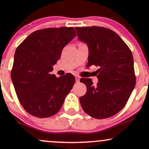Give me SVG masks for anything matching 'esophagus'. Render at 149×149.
<instances>
[{
	"label": "esophagus",
	"instance_id": "esophagus-1",
	"mask_svg": "<svg viewBox=\"0 0 149 149\" xmlns=\"http://www.w3.org/2000/svg\"><path fill=\"white\" fill-rule=\"evenodd\" d=\"M75 78H76V82H79L80 81V77L78 76H75Z\"/></svg>",
	"mask_w": 149,
	"mask_h": 149
}]
</instances>
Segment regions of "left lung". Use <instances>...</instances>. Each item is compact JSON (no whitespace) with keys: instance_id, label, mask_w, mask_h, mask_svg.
Here are the masks:
<instances>
[{"instance_id":"1","label":"left lung","mask_w":149,"mask_h":149,"mask_svg":"<svg viewBox=\"0 0 149 149\" xmlns=\"http://www.w3.org/2000/svg\"><path fill=\"white\" fill-rule=\"evenodd\" d=\"M78 39L88 46L87 67L95 65L98 83L81 78L87 92L80 97L83 111L97 119L111 117L127 104L136 84L134 59L126 43L117 33L100 26L76 27Z\"/></svg>"}]
</instances>
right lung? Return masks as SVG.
<instances>
[{
	"mask_svg": "<svg viewBox=\"0 0 149 149\" xmlns=\"http://www.w3.org/2000/svg\"><path fill=\"white\" fill-rule=\"evenodd\" d=\"M76 36L73 27L44 29L31 33L17 48L12 81L19 101L31 115L48 118L62 107L75 78L71 73L57 78L50 72Z\"/></svg>",
	"mask_w": 149,
	"mask_h": 149,
	"instance_id": "obj_1",
	"label": "right lung"
}]
</instances>
